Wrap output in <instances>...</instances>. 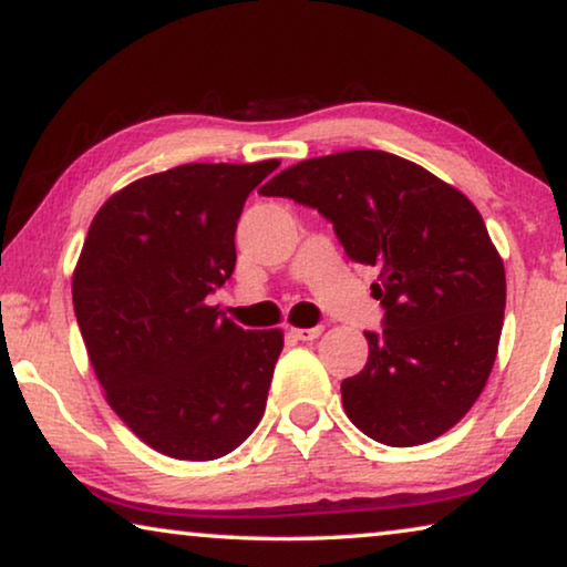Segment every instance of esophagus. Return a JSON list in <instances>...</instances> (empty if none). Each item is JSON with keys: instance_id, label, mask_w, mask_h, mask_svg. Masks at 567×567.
I'll use <instances>...</instances> for the list:
<instances>
[{"instance_id": "obj_1", "label": "esophagus", "mask_w": 567, "mask_h": 567, "mask_svg": "<svg viewBox=\"0 0 567 567\" xmlns=\"http://www.w3.org/2000/svg\"><path fill=\"white\" fill-rule=\"evenodd\" d=\"M291 334L301 342H309V340H317L319 334H322V327H291Z\"/></svg>"}]
</instances>
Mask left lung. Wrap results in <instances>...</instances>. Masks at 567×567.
<instances>
[{
	"label": "left lung",
	"mask_w": 567,
	"mask_h": 567,
	"mask_svg": "<svg viewBox=\"0 0 567 567\" xmlns=\"http://www.w3.org/2000/svg\"><path fill=\"white\" fill-rule=\"evenodd\" d=\"M260 194L322 212L348 258L379 270L385 327L365 332L368 363L342 381L350 422L391 447L453 430L488 381L506 307L504 260L473 202L383 151L301 161Z\"/></svg>",
	"instance_id": "8db88e82"
}]
</instances>
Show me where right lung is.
Masks as SVG:
<instances>
[{
	"mask_svg": "<svg viewBox=\"0 0 567 567\" xmlns=\"http://www.w3.org/2000/svg\"><path fill=\"white\" fill-rule=\"evenodd\" d=\"M281 161L186 163L102 204L73 311L114 414L158 453L217 461L266 412L281 330H243L207 297L235 270L243 204Z\"/></svg>",
	"mask_w": 567,
	"mask_h": 567,
	"instance_id": "add662e5",
	"label": "right lung"
}]
</instances>
